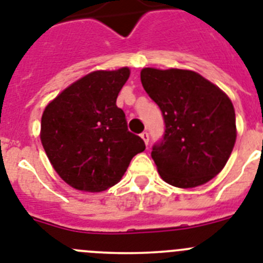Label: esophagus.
Returning <instances> with one entry per match:
<instances>
[{
	"label": "esophagus",
	"mask_w": 263,
	"mask_h": 263,
	"mask_svg": "<svg viewBox=\"0 0 263 263\" xmlns=\"http://www.w3.org/2000/svg\"><path fill=\"white\" fill-rule=\"evenodd\" d=\"M140 136H141V139H143V140H144L145 144L148 145V143H149V135H148V132H147V131L141 132Z\"/></svg>",
	"instance_id": "1"
}]
</instances>
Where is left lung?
<instances>
[{"mask_svg":"<svg viewBox=\"0 0 263 263\" xmlns=\"http://www.w3.org/2000/svg\"><path fill=\"white\" fill-rule=\"evenodd\" d=\"M140 79L165 123L163 139L151 152L161 179L177 188L213 179L237 138L236 112L227 93L191 70L147 67Z\"/></svg>","mask_w":263,"mask_h":263,"instance_id":"1","label":"left lung"}]
</instances>
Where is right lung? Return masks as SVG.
Listing matches in <instances>:
<instances>
[{
  "label": "right lung",
  "mask_w": 263,
  "mask_h": 263,
  "mask_svg": "<svg viewBox=\"0 0 263 263\" xmlns=\"http://www.w3.org/2000/svg\"><path fill=\"white\" fill-rule=\"evenodd\" d=\"M129 68L93 71L50 102L41 120V141L62 180L78 191L102 192L120 181L132 157L145 149L128 131L116 98Z\"/></svg>",
  "instance_id": "right-lung-1"
}]
</instances>
